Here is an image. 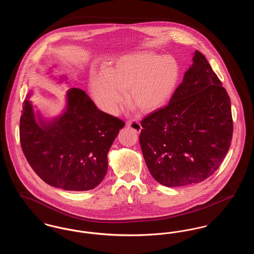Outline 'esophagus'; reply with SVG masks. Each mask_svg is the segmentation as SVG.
Masks as SVG:
<instances>
[{
    "label": "esophagus",
    "mask_w": 254,
    "mask_h": 254,
    "mask_svg": "<svg viewBox=\"0 0 254 254\" xmlns=\"http://www.w3.org/2000/svg\"><path fill=\"white\" fill-rule=\"evenodd\" d=\"M127 127L129 128H132L133 130L135 132L140 133L141 132V129H142V127L141 125L138 123V122H127V125H126Z\"/></svg>",
    "instance_id": "1"
}]
</instances>
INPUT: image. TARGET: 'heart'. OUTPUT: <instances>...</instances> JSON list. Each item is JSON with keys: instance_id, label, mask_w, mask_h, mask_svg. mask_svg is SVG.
I'll use <instances>...</instances> for the list:
<instances>
[{"instance_id": "heart-1", "label": "heart", "mask_w": 254, "mask_h": 254, "mask_svg": "<svg viewBox=\"0 0 254 254\" xmlns=\"http://www.w3.org/2000/svg\"><path fill=\"white\" fill-rule=\"evenodd\" d=\"M180 78L181 67L174 57L140 51L119 57L106 71H93L89 87L98 105L109 114L119 112L127 89V104L148 115L169 104Z\"/></svg>"}]
</instances>
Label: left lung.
Returning <instances> with one entry per match:
<instances>
[{
	"label": "left lung",
	"instance_id": "left-lung-1",
	"mask_svg": "<svg viewBox=\"0 0 254 254\" xmlns=\"http://www.w3.org/2000/svg\"><path fill=\"white\" fill-rule=\"evenodd\" d=\"M140 145L152 177L166 187L211 176L232 139L230 99L205 56L194 51L169 105L141 122Z\"/></svg>",
	"mask_w": 254,
	"mask_h": 254
}]
</instances>
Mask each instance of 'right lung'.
<instances>
[{"label": "right lung", "mask_w": 254, "mask_h": 254, "mask_svg": "<svg viewBox=\"0 0 254 254\" xmlns=\"http://www.w3.org/2000/svg\"><path fill=\"white\" fill-rule=\"evenodd\" d=\"M30 95L20 119V141L30 167L54 188L73 191L96 188L107 174L109 148L125 123L97 109L80 88L67 90L65 109L50 120L34 111Z\"/></svg>", "instance_id": "obj_1"}]
</instances>
